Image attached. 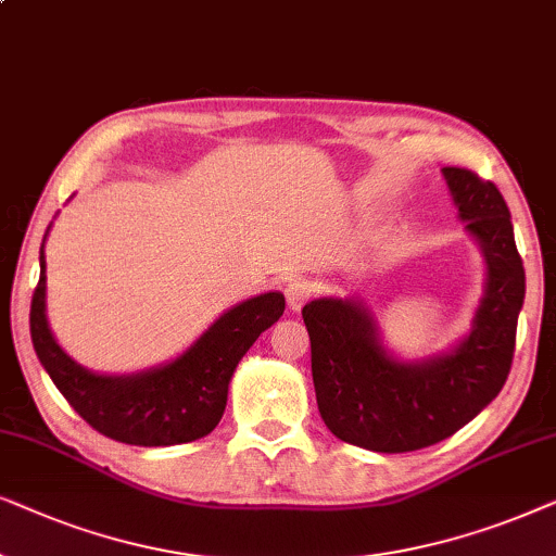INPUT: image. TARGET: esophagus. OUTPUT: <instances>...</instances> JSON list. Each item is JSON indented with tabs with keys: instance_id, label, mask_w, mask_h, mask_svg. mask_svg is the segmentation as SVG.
I'll use <instances>...</instances> for the list:
<instances>
[{
	"instance_id": "esophagus-1",
	"label": "esophagus",
	"mask_w": 556,
	"mask_h": 556,
	"mask_svg": "<svg viewBox=\"0 0 556 556\" xmlns=\"http://www.w3.org/2000/svg\"><path fill=\"white\" fill-rule=\"evenodd\" d=\"M309 294H313V290H309L305 279H292V282H287L285 287L287 307H290L292 313H298V309H302V305L309 300Z\"/></svg>"
}]
</instances>
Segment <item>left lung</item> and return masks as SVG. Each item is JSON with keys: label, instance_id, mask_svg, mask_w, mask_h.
<instances>
[{"label": "left lung", "instance_id": "obj_1", "mask_svg": "<svg viewBox=\"0 0 556 556\" xmlns=\"http://www.w3.org/2000/svg\"><path fill=\"white\" fill-rule=\"evenodd\" d=\"M465 231L485 258V294L472 328L450 353L394 358L379 325L358 300L320 298L302 307L317 409L348 445L412 453L447 440L498 396L508 379L527 274L508 205L493 182L463 167H442Z\"/></svg>", "mask_w": 556, "mask_h": 556}]
</instances>
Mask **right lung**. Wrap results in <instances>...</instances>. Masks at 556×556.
Wrapping results in <instances>:
<instances>
[{
  "mask_svg": "<svg viewBox=\"0 0 556 556\" xmlns=\"http://www.w3.org/2000/svg\"><path fill=\"white\" fill-rule=\"evenodd\" d=\"M46 254L40 247V282L29 307V336L37 358L58 391L96 432L139 447L182 445L213 432L224 417L236 366L285 313L282 292L256 294L226 309L169 364L129 376H101L78 366L55 343L46 315Z\"/></svg>",
  "mask_w": 556,
  "mask_h": 556,
  "instance_id": "obj_1",
  "label": "right lung"
}]
</instances>
